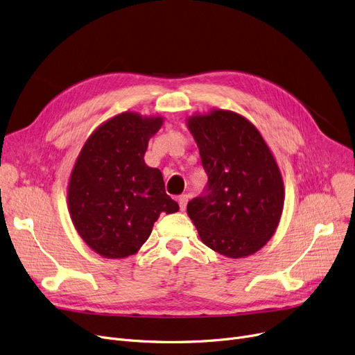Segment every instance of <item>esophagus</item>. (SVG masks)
<instances>
[{"label": "esophagus", "instance_id": "esophagus-1", "mask_svg": "<svg viewBox=\"0 0 355 355\" xmlns=\"http://www.w3.org/2000/svg\"><path fill=\"white\" fill-rule=\"evenodd\" d=\"M187 202H189V196H187V194H182V196H180V198H178V204H180V209H181V211H184V210H185V207H187Z\"/></svg>", "mask_w": 355, "mask_h": 355}]
</instances>
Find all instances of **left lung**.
<instances>
[{
    "mask_svg": "<svg viewBox=\"0 0 355 355\" xmlns=\"http://www.w3.org/2000/svg\"><path fill=\"white\" fill-rule=\"evenodd\" d=\"M207 173L206 193L193 198L187 214L201 241L230 257L262 249L281 221L282 173L257 128L227 109H211L187 119Z\"/></svg>",
    "mask_w": 355,
    "mask_h": 355,
    "instance_id": "8db88e82",
    "label": "left lung"
}]
</instances>
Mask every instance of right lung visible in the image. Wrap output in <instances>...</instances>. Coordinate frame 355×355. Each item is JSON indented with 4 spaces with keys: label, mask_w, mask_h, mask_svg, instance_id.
<instances>
[{
    "label": "right lung",
    "mask_w": 355,
    "mask_h": 355,
    "mask_svg": "<svg viewBox=\"0 0 355 355\" xmlns=\"http://www.w3.org/2000/svg\"><path fill=\"white\" fill-rule=\"evenodd\" d=\"M162 116L122 112L86 139L67 184V207L85 243L105 259L135 254L161 213H177L158 168L144 155Z\"/></svg>",
    "instance_id": "1"
}]
</instances>
